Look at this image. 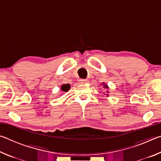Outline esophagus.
<instances>
[{"label":"esophagus","mask_w":161,"mask_h":161,"mask_svg":"<svg viewBox=\"0 0 161 161\" xmlns=\"http://www.w3.org/2000/svg\"><path fill=\"white\" fill-rule=\"evenodd\" d=\"M88 81H89L88 80H84V79H82V80H80V82L81 84H86V83L88 82Z\"/></svg>","instance_id":"34e87169"}]
</instances>
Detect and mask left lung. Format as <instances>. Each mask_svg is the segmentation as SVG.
Masks as SVG:
<instances>
[{"label":"left lung","mask_w":161,"mask_h":161,"mask_svg":"<svg viewBox=\"0 0 161 161\" xmlns=\"http://www.w3.org/2000/svg\"><path fill=\"white\" fill-rule=\"evenodd\" d=\"M102 84H103V88H104V89H108V86L107 84H105L104 83H102ZM106 92H107V93H108V91H107ZM107 95L108 96V94H107Z\"/></svg>","instance_id":"8db88e82"}]
</instances>
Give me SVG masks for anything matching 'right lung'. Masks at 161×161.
Listing matches in <instances>:
<instances>
[{
    "label": "right lung",
    "mask_w": 161,
    "mask_h": 161,
    "mask_svg": "<svg viewBox=\"0 0 161 161\" xmlns=\"http://www.w3.org/2000/svg\"><path fill=\"white\" fill-rule=\"evenodd\" d=\"M69 89H70V85L69 84H62L61 86L62 91H63L64 92H67L69 91Z\"/></svg>",
    "instance_id": "right-lung-1"
}]
</instances>
